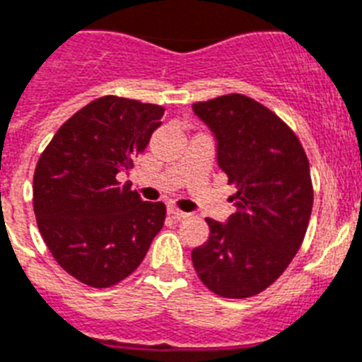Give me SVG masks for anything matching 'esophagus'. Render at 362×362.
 <instances>
[{"mask_svg": "<svg viewBox=\"0 0 362 362\" xmlns=\"http://www.w3.org/2000/svg\"><path fill=\"white\" fill-rule=\"evenodd\" d=\"M167 211H169V214H171L175 218H187V217H189V214H187V211H182V209H178L176 206H169V209H167Z\"/></svg>", "mask_w": 362, "mask_h": 362, "instance_id": "1", "label": "esophagus"}]
</instances>
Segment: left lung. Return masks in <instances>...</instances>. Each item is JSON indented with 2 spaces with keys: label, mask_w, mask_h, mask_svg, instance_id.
I'll list each match as a JSON object with an SVG mask.
<instances>
[{
  "label": "left lung",
  "mask_w": 362,
  "mask_h": 362,
  "mask_svg": "<svg viewBox=\"0 0 362 362\" xmlns=\"http://www.w3.org/2000/svg\"><path fill=\"white\" fill-rule=\"evenodd\" d=\"M193 110L217 136L218 167L238 191L226 224L206 218L209 239L191 259L211 293L248 298L284 274L305 238L313 209L308 154L289 124L247 95L228 93Z\"/></svg>",
  "instance_id": "8db88e82"
}]
</instances>
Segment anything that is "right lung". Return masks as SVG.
<instances>
[{"label": "right lung", "mask_w": 362, "mask_h": 362, "mask_svg": "<svg viewBox=\"0 0 362 362\" xmlns=\"http://www.w3.org/2000/svg\"><path fill=\"white\" fill-rule=\"evenodd\" d=\"M163 106L105 95L57 130L38 158L33 208L51 256L81 284L106 289L129 278L165 221L117 173L132 169L162 124Z\"/></svg>", "instance_id": "1"}]
</instances>
